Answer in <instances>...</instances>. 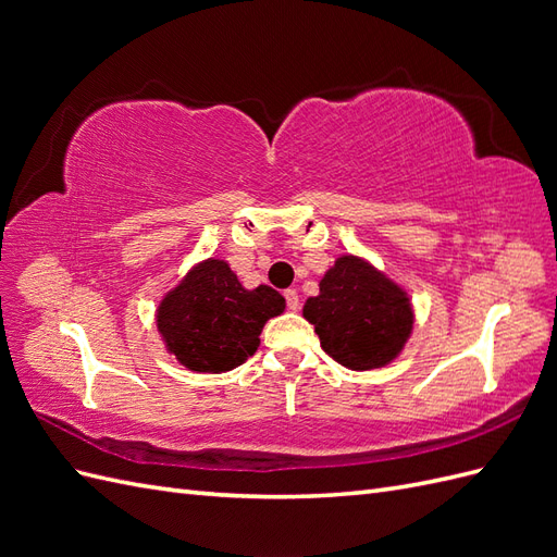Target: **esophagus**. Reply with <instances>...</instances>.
Returning <instances> with one entry per match:
<instances>
[{"instance_id":"1","label":"esophagus","mask_w":557,"mask_h":557,"mask_svg":"<svg viewBox=\"0 0 557 557\" xmlns=\"http://www.w3.org/2000/svg\"><path fill=\"white\" fill-rule=\"evenodd\" d=\"M283 297H285V305H288L290 311L299 309V295H297V290H285Z\"/></svg>"}]
</instances>
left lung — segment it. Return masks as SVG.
Returning <instances> with one entry per match:
<instances>
[{"instance_id": "1", "label": "left lung", "mask_w": 557, "mask_h": 557, "mask_svg": "<svg viewBox=\"0 0 557 557\" xmlns=\"http://www.w3.org/2000/svg\"><path fill=\"white\" fill-rule=\"evenodd\" d=\"M305 318L330 358L360 372L391 362L413 325L409 297L352 256L334 262L320 281V295L307 299Z\"/></svg>"}]
</instances>
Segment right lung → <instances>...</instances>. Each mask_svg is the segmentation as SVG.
I'll list each match as a JSON object with an SVG mask.
<instances>
[{"label": "right lung", "instance_id": "1", "mask_svg": "<svg viewBox=\"0 0 557 557\" xmlns=\"http://www.w3.org/2000/svg\"><path fill=\"white\" fill-rule=\"evenodd\" d=\"M285 299L269 285L246 290L223 260H207L162 299L158 330L176 360L195 372H227L258 350L269 318Z\"/></svg>", "mask_w": 557, "mask_h": 557}]
</instances>
